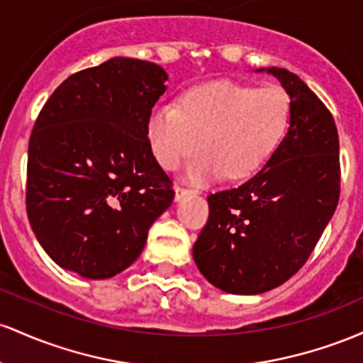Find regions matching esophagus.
<instances>
[{"label":"esophagus","mask_w":363,"mask_h":363,"mask_svg":"<svg viewBox=\"0 0 363 363\" xmlns=\"http://www.w3.org/2000/svg\"><path fill=\"white\" fill-rule=\"evenodd\" d=\"M190 194H197V192H195V190L183 189V186H177V189H174V201L180 202L182 199H185L186 195H190Z\"/></svg>","instance_id":"obj_1"}]
</instances>
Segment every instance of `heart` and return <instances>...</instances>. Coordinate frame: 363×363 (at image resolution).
<instances>
[{
    "instance_id": "obj_1",
    "label": "heart",
    "mask_w": 363,
    "mask_h": 363,
    "mask_svg": "<svg viewBox=\"0 0 363 363\" xmlns=\"http://www.w3.org/2000/svg\"><path fill=\"white\" fill-rule=\"evenodd\" d=\"M290 97L278 85L255 89L211 82L190 89L178 106L157 104L145 123L149 147L164 169H177L197 147L186 178L202 183L254 174L290 127Z\"/></svg>"
}]
</instances>
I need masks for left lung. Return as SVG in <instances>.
<instances>
[{"label": "left lung", "instance_id": "8db88e82", "mask_svg": "<svg viewBox=\"0 0 363 363\" xmlns=\"http://www.w3.org/2000/svg\"><path fill=\"white\" fill-rule=\"evenodd\" d=\"M290 96V127L257 174L211 194L209 221L194 245L199 271L233 295H259L291 278L311 257L340 199L335 118L295 73L259 68Z\"/></svg>", "mask_w": 363, "mask_h": 363}]
</instances>
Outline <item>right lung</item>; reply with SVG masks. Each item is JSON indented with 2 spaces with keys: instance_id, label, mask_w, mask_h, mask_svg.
<instances>
[{
  "instance_id": "obj_1",
  "label": "right lung",
  "mask_w": 363,
  "mask_h": 363,
  "mask_svg": "<svg viewBox=\"0 0 363 363\" xmlns=\"http://www.w3.org/2000/svg\"><path fill=\"white\" fill-rule=\"evenodd\" d=\"M166 80L160 65L111 58L68 77L40 109L28 140L27 216L63 269L120 274L173 202L145 133Z\"/></svg>"
}]
</instances>
